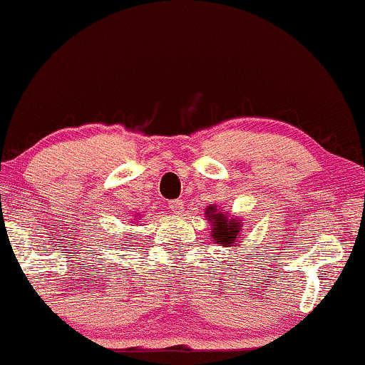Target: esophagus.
<instances>
[{"mask_svg":"<svg viewBox=\"0 0 365 365\" xmlns=\"http://www.w3.org/2000/svg\"><path fill=\"white\" fill-rule=\"evenodd\" d=\"M170 210L173 212L175 215H182L183 214V209H185V204H183V200H172L168 204Z\"/></svg>","mask_w":365,"mask_h":365,"instance_id":"obj_1","label":"esophagus"}]
</instances>
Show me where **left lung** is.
Returning <instances> with one entry per match:
<instances>
[{"label":"left lung","mask_w":365,"mask_h":365,"mask_svg":"<svg viewBox=\"0 0 365 365\" xmlns=\"http://www.w3.org/2000/svg\"><path fill=\"white\" fill-rule=\"evenodd\" d=\"M205 219L210 222L212 241L219 246L236 251L244 241L242 217H230L229 212L217 209V205H209L205 209Z\"/></svg>","instance_id":"left-lung-1"}]
</instances>
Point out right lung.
Listing matches in <instances>:
<instances>
[{
	"instance_id": "1",
	"label": "right lung",
	"mask_w": 365,
	"mask_h": 365,
	"mask_svg": "<svg viewBox=\"0 0 365 365\" xmlns=\"http://www.w3.org/2000/svg\"><path fill=\"white\" fill-rule=\"evenodd\" d=\"M136 215H138V214H136Z\"/></svg>"
}]
</instances>
